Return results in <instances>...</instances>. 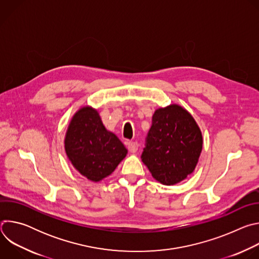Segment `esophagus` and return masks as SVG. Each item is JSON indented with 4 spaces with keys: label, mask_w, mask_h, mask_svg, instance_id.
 I'll return each mask as SVG.
<instances>
[{
    "label": "esophagus",
    "mask_w": 259,
    "mask_h": 259,
    "mask_svg": "<svg viewBox=\"0 0 259 259\" xmlns=\"http://www.w3.org/2000/svg\"><path fill=\"white\" fill-rule=\"evenodd\" d=\"M127 147H128L129 152H131V153H136L137 150H138V144H137V142H135V141H129V142L127 143Z\"/></svg>",
    "instance_id": "esophagus-1"
}]
</instances>
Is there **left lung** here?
<instances>
[{
  "instance_id": "left-lung-1",
  "label": "left lung",
  "mask_w": 259,
  "mask_h": 259,
  "mask_svg": "<svg viewBox=\"0 0 259 259\" xmlns=\"http://www.w3.org/2000/svg\"><path fill=\"white\" fill-rule=\"evenodd\" d=\"M202 147V132L193 116L170 104L155 110L141 159L156 180L173 186L194 172Z\"/></svg>"
}]
</instances>
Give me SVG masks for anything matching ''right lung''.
Segmentation results:
<instances>
[{
	"mask_svg": "<svg viewBox=\"0 0 259 259\" xmlns=\"http://www.w3.org/2000/svg\"><path fill=\"white\" fill-rule=\"evenodd\" d=\"M64 150L73 168L93 182L112 174L128 153L118 136L106 130L97 109L89 105L72 116Z\"/></svg>",
	"mask_w": 259,
	"mask_h": 259,
	"instance_id": "right-lung-1",
	"label": "right lung"
}]
</instances>
